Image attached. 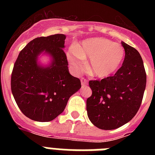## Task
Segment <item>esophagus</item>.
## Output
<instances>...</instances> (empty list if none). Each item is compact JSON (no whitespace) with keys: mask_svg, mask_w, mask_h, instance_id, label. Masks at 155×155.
<instances>
[{"mask_svg":"<svg viewBox=\"0 0 155 155\" xmlns=\"http://www.w3.org/2000/svg\"><path fill=\"white\" fill-rule=\"evenodd\" d=\"M81 81L82 87H84V86H85L86 84H87V79L84 78H82L81 80Z\"/></svg>","mask_w":155,"mask_h":155,"instance_id":"1","label":"esophagus"}]
</instances>
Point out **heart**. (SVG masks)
I'll use <instances>...</instances> for the list:
<instances>
[{
    "instance_id": "b5f03b06",
    "label": "heart",
    "mask_w": 155,
    "mask_h": 155,
    "mask_svg": "<svg viewBox=\"0 0 155 155\" xmlns=\"http://www.w3.org/2000/svg\"><path fill=\"white\" fill-rule=\"evenodd\" d=\"M125 57L124 48L117 42L97 37L86 39L78 47H74L68 55L73 72L81 73L89 58V72L98 78H107L120 69Z\"/></svg>"
}]
</instances>
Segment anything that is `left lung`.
<instances>
[{
    "label": "left lung",
    "mask_w": 155,
    "mask_h": 155,
    "mask_svg": "<svg viewBox=\"0 0 155 155\" xmlns=\"http://www.w3.org/2000/svg\"><path fill=\"white\" fill-rule=\"evenodd\" d=\"M125 58L113 76L89 81L92 94L86 102L90 121L102 130H114L130 121L141 105L147 75L141 56L122 42Z\"/></svg>",
    "instance_id": "1"
}]
</instances>
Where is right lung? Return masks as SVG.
Returning <instances> with one entry per match:
<instances>
[{
    "instance_id": "add662e5",
    "label": "right lung",
    "mask_w": 155,
    "mask_h": 155,
    "mask_svg": "<svg viewBox=\"0 0 155 155\" xmlns=\"http://www.w3.org/2000/svg\"><path fill=\"white\" fill-rule=\"evenodd\" d=\"M66 35L55 34L35 38L19 53L12 70L11 87L21 113L38 122H49L64 112L70 97L81 87L72 76L64 51ZM45 51L53 57L51 65L43 68L37 57Z\"/></svg>"
}]
</instances>
